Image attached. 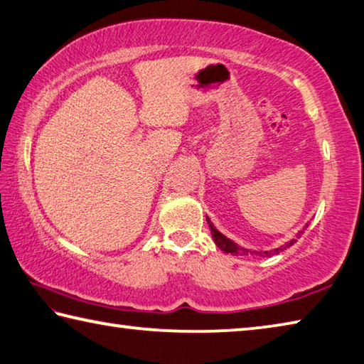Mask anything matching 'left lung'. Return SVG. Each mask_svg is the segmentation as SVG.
Masks as SVG:
<instances>
[{
	"label": "left lung",
	"instance_id": "8db88e82",
	"mask_svg": "<svg viewBox=\"0 0 364 364\" xmlns=\"http://www.w3.org/2000/svg\"><path fill=\"white\" fill-rule=\"evenodd\" d=\"M207 223H208V226H210V230H211V237H213V240H215V243L218 245V248L220 250H223L224 253H230V255H235V256H274V255H279V253H282V251H285L287 248H289L291 245H294V243L297 242V239H299L301 237V234H304V230H306V228H304L299 234H297V239H293V240H289L288 243H285V245L283 247H280V248H275V250H272V251H251V250H248V248H242V247H239L237 245V243H234L232 240H229L228 237H224L220 230H216L215 228H213V224L210 223V220L207 218Z\"/></svg>",
	"mask_w": 364,
	"mask_h": 364
}]
</instances>
